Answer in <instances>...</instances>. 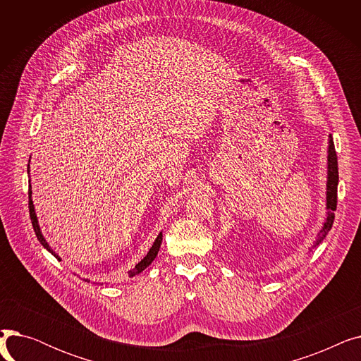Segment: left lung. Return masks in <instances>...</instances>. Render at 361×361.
<instances>
[{
    "mask_svg": "<svg viewBox=\"0 0 361 361\" xmlns=\"http://www.w3.org/2000/svg\"><path fill=\"white\" fill-rule=\"evenodd\" d=\"M336 190H338V158L335 152V145L332 135H329V146H328V181H326V219L324 222L320 231L317 233V238L313 244V247L319 245L324 238L328 235V233L332 228V224L335 219V211H336Z\"/></svg>",
    "mask_w": 361,
    "mask_h": 361,
    "instance_id": "1",
    "label": "left lung"
}]
</instances>
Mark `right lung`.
<instances>
[{
  "instance_id": "right-lung-1",
  "label": "right lung",
  "mask_w": 361,
  "mask_h": 361,
  "mask_svg": "<svg viewBox=\"0 0 361 361\" xmlns=\"http://www.w3.org/2000/svg\"><path fill=\"white\" fill-rule=\"evenodd\" d=\"M29 171V169H27ZM29 214H30V219H32V225H33V230H35V234H36V237H37V240L41 241V244L44 245V247L51 253V255H54L56 259L59 260H61L60 259V256L56 255L51 247H49V244L47 243V240L44 238V235H42V233H41V228H39V224H37V218H36V214H35V206H33V202H32V188H30V185H29ZM161 243H162V233H159V235L157 237V240H155V243H154V245H152L150 247V250L147 252V255L136 264L135 268H133L131 271H128V276H135V275H139L140 272H143L149 264L155 260V257L158 256V252H159V247H161ZM87 281V279H86Z\"/></svg>"
}]
</instances>
